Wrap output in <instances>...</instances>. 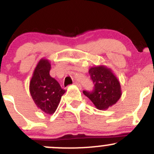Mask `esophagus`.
<instances>
[{
	"label": "esophagus",
	"mask_w": 154,
	"mask_h": 154,
	"mask_svg": "<svg viewBox=\"0 0 154 154\" xmlns=\"http://www.w3.org/2000/svg\"><path fill=\"white\" fill-rule=\"evenodd\" d=\"M74 85H76L78 87H80L81 85L79 83V82H74Z\"/></svg>",
	"instance_id": "obj_1"
}]
</instances>
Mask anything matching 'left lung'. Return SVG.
<instances>
[{
	"label": "left lung",
	"mask_w": 154,
	"mask_h": 154,
	"mask_svg": "<svg viewBox=\"0 0 154 154\" xmlns=\"http://www.w3.org/2000/svg\"><path fill=\"white\" fill-rule=\"evenodd\" d=\"M94 88L83 93L91 100L99 110H107L115 104L122 96L119 81L110 68L105 66H93L89 69Z\"/></svg>",
	"instance_id": "left-lung-1"
}]
</instances>
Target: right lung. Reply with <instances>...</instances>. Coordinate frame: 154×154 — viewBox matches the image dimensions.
Segmentation results:
<instances>
[{
	"instance_id": "obj_1",
	"label": "right lung",
	"mask_w": 154,
	"mask_h": 154,
	"mask_svg": "<svg viewBox=\"0 0 154 154\" xmlns=\"http://www.w3.org/2000/svg\"><path fill=\"white\" fill-rule=\"evenodd\" d=\"M50 62L42 58L38 63L29 83V92L33 101L39 109L47 114L56 110L65 90L59 83L50 76Z\"/></svg>"
}]
</instances>
